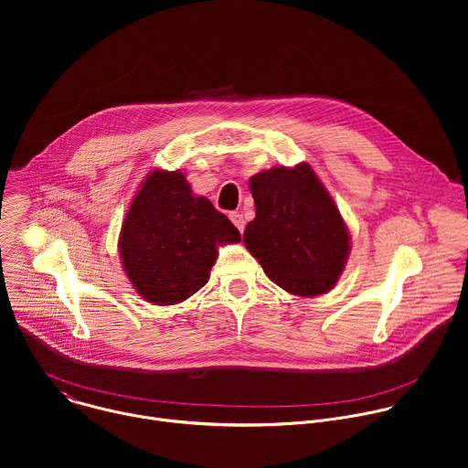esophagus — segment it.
Wrapping results in <instances>:
<instances>
[{
  "label": "esophagus",
  "instance_id": "obj_1",
  "mask_svg": "<svg viewBox=\"0 0 468 468\" xmlns=\"http://www.w3.org/2000/svg\"><path fill=\"white\" fill-rule=\"evenodd\" d=\"M229 218H231V222L235 224V228L242 233V231H244V224H246V222H244V217H242L240 213H229Z\"/></svg>",
  "mask_w": 468,
  "mask_h": 468
}]
</instances>
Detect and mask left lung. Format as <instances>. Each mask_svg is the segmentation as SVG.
Instances as JSON below:
<instances>
[{
	"mask_svg": "<svg viewBox=\"0 0 468 468\" xmlns=\"http://www.w3.org/2000/svg\"><path fill=\"white\" fill-rule=\"evenodd\" d=\"M250 190L255 218L242 239L266 276L307 298L335 287L350 255V233L313 168L274 166L255 174Z\"/></svg>",
	"mask_w": 468,
	"mask_h": 468,
	"instance_id": "left-lung-1",
	"label": "left lung"
}]
</instances>
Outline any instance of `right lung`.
Returning <instances> with one entry per match:
<instances>
[{
  "mask_svg": "<svg viewBox=\"0 0 468 468\" xmlns=\"http://www.w3.org/2000/svg\"><path fill=\"white\" fill-rule=\"evenodd\" d=\"M240 233L204 196H194L185 174L154 170L127 209L118 250L133 289L155 305H174L202 289L218 246Z\"/></svg>",
  "mask_w": 468,
  "mask_h": 468,
  "instance_id": "1",
  "label": "right lung"
}]
</instances>
